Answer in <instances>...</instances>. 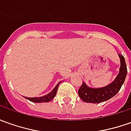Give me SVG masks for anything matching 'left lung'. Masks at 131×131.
Wrapping results in <instances>:
<instances>
[{
	"label": "left lung",
	"mask_w": 131,
	"mask_h": 131,
	"mask_svg": "<svg viewBox=\"0 0 131 131\" xmlns=\"http://www.w3.org/2000/svg\"><path fill=\"white\" fill-rule=\"evenodd\" d=\"M118 56L121 59V67L118 75L115 78V81L105 87L99 88H91L83 82L78 90V95L82 101L86 103H99L108 101L118 93L127 75V66L125 58L120 54H118Z\"/></svg>",
	"instance_id": "8db88e82"
}]
</instances>
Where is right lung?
<instances>
[{
	"label": "right lung",
	"instance_id": "add662e5",
	"mask_svg": "<svg viewBox=\"0 0 131 131\" xmlns=\"http://www.w3.org/2000/svg\"><path fill=\"white\" fill-rule=\"evenodd\" d=\"M60 82H59L57 84L56 86L54 88V89L52 91L49 93L48 94L44 95V96H42V97H36V98H28V97H26V98L28 99V100H29L30 101L34 102V103H43V102L50 101L56 96L57 90H58V85L60 84Z\"/></svg>",
	"mask_w": 131,
	"mask_h": 131
}]
</instances>
